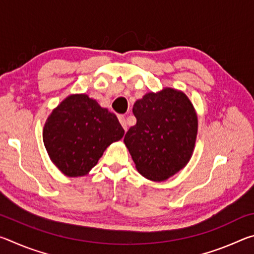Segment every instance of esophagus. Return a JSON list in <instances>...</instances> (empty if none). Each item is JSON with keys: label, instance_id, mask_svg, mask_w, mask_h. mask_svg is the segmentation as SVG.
I'll return each mask as SVG.
<instances>
[{"label": "esophagus", "instance_id": "34e87169", "mask_svg": "<svg viewBox=\"0 0 254 254\" xmlns=\"http://www.w3.org/2000/svg\"><path fill=\"white\" fill-rule=\"evenodd\" d=\"M119 121H120V123H121V126L123 127L124 131H127V124L126 118H124L123 115H119Z\"/></svg>", "mask_w": 254, "mask_h": 254}]
</instances>
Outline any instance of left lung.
<instances>
[{
    "mask_svg": "<svg viewBox=\"0 0 254 254\" xmlns=\"http://www.w3.org/2000/svg\"><path fill=\"white\" fill-rule=\"evenodd\" d=\"M136 124L124 136L135 168L163 182L187 165L195 148L196 111L186 94L174 88L148 93L133 105Z\"/></svg>",
    "mask_w": 254,
    "mask_h": 254,
    "instance_id": "8db88e82",
    "label": "left lung"
}]
</instances>
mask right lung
Segmentation results:
<instances>
[{"mask_svg": "<svg viewBox=\"0 0 254 254\" xmlns=\"http://www.w3.org/2000/svg\"><path fill=\"white\" fill-rule=\"evenodd\" d=\"M123 135L117 115L86 94L65 98L51 112L42 132L51 161L68 177L87 175L105 149Z\"/></svg>", "mask_w": 254, "mask_h": 254, "instance_id": "1", "label": "right lung"}]
</instances>
